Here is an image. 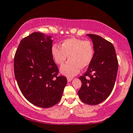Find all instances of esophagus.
Listing matches in <instances>:
<instances>
[{
	"label": "esophagus",
	"instance_id": "34e87169",
	"mask_svg": "<svg viewBox=\"0 0 133 133\" xmlns=\"http://www.w3.org/2000/svg\"><path fill=\"white\" fill-rule=\"evenodd\" d=\"M72 80V77H68V82H71Z\"/></svg>",
	"mask_w": 133,
	"mask_h": 133
}]
</instances>
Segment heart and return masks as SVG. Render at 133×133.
Wrapping results in <instances>:
<instances>
[{
    "label": "heart",
    "mask_w": 133,
    "mask_h": 133,
    "mask_svg": "<svg viewBox=\"0 0 133 133\" xmlns=\"http://www.w3.org/2000/svg\"><path fill=\"white\" fill-rule=\"evenodd\" d=\"M94 44L89 40H82L72 37L65 39L61 44V47L53 45L51 54L55 62L62 65L68 56L69 60L61 68L64 75L71 77L75 76L81 68L85 69L92 62L94 56Z\"/></svg>",
    "instance_id": "b5f03b06"
}]
</instances>
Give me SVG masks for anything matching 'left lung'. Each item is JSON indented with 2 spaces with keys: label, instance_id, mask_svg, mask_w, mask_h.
I'll return each instance as SVG.
<instances>
[{
  "label": "left lung",
  "instance_id": "8db88e82",
  "mask_svg": "<svg viewBox=\"0 0 133 133\" xmlns=\"http://www.w3.org/2000/svg\"><path fill=\"white\" fill-rule=\"evenodd\" d=\"M94 46V56L88 71L79 77L82 85L78 91L83 103L96 105L106 99L116 79L118 61L114 45L99 36L88 34Z\"/></svg>",
  "mask_w": 133,
  "mask_h": 133
}]
</instances>
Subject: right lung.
<instances>
[{"label":"right lung","mask_w":133,"mask_h":133,"mask_svg":"<svg viewBox=\"0 0 133 133\" xmlns=\"http://www.w3.org/2000/svg\"><path fill=\"white\" fill-rule=\"evenodd\" d=\"M51 36L34 32L21 40L14 60V74L23 96L32 104L51 108L59 102L68 81L59 75L51 54Z\"/></svg>","instance_id":"1"}]
</instances>
